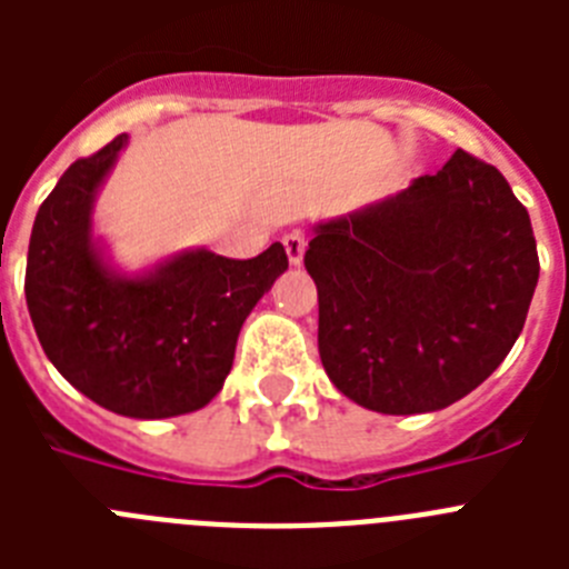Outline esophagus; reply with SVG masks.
Returning a JSON list of instances; mask_svg holds the SVG:
<instances>
[{"instance_id": "esophagus-1", "label": "esophagus", "mask_w": 569, "mask_h": 569, "mask_svg": "<svg viewBox=\"0 0 569 569\" xmlns=\"http://www.w3.org/2000/svg\"><path fill=\"white\" fill-rule=\"evenodd\" d=\"M281 241H284V250H288L290 264H301V259H305V248H308L305 233H301V230H290V233L284 236Z\"/></svg>"}]
</instances>
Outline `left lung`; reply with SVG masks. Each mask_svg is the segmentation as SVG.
<instances>
[{
	"label": "left lung",
	"instance_id": "left-lung-1",
	"mask_svg": "<svg viewBox=\"0 0 569 569\" xmlns=\"http://www.w3.org/2000/svg\"><path fill=\"white\" fill-rule=\"evenodd\" d=\"M319 356L356 405L441 410L505 361L525 328L539 253L505 176L467 150L385 202L316 228Z\"/></svg>",
	"mask_w": 569,
	"mask_h": 569
}]
</instances>
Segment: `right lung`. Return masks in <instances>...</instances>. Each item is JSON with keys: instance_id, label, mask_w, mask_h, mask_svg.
I'll return each instance as SVG.
<instances>
[{"instance_id": "add662e5", "label": "right lung", "mask_w": 569, "mask_h": 569, "mask_svg": "<svg viewBox=\"0 0 569 569\" xmlns=\"http://www.w3.org/2000/svg\"><path fill=\"white\" fill-rule=\"evenodd\" d=\"M128 133L77 159L42 202L24 299L44 356L90 401L130 419L208 405L233 367L236 339L288 270L279 241L253 259L190 250L144 276H119L90 239L93 199Z\"/></svg>"}]
</instances>
